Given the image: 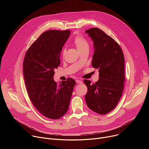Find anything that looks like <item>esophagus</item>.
<instances>
[{"label":"esophagus","mask_w":149,"mask_h":149,"mask_svg":"<svg viewBox=\"0 0 149 149\" xmlns=\"http://www.w3.org/2000/svg\"><path fill=\"white\" fill-rule=\"evenodd\" d=\"M76 83L77 84H81L82 83V81L81 80H79V79H76Z\"/></svg>","instance_id":"obj_1"}]
</instances>
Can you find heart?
I'll list each match as a JSON object with an SVG mask.
<instances>
[{
  "instance_id": "heart-1",
  "label": "heart",
  "mask_w": 149,
  "mask_h": 149,
  "mask_svg": "<svg viewBox=\"0 0 149 149\" xmlns=\"http://www.w3.org/2000/svg\"><path fill=\"white\" fill-rule=\"evenodd\" d=\"M74 44L78 50V51H81L86 49L89 48V45L88 42L86 40V39H84L81 36H77L74 40ZM65 49H63L62 53L64 54Z\"/></svg>"
}]
</instances>
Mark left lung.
Instances as JSON below:
<instances>
[{
	"label": "left lung",
	"instance_id": "8db88e82",
	"mask_svg": "<svg viewBox=\"0 0 149 149\" xmlns=\"http://www.w3.org/2000/svg\"><path fill=\"white\" fill-rule=\"evenodd\" d=\"M85 32L93 41L91 64L98 70L100 77L94 84L84 80L88 88L85 99L90 110L105 114L116 107L121 97L125 81L124 57L116 40L102 30L94 28Z\"/></svg>",
	"mask_w": 149,
	"mask_h": 149
}]
</instances>
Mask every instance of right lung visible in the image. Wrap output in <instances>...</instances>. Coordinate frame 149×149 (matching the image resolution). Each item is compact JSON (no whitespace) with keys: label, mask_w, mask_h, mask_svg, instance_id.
Listing matches in <instances>:
<instances>
[{"label":"right lung","mask_w":149,"mask_h":149,"mask_svg":"<svg viewBox=\"0 0 149 149\" xmlns=\"http://www.w3.org/2000/svg\"><path fill=\"white\" fill-rule=\"evenodd\" d=\"M70 31H47L35 40L24 58L23 72L29 97L36 110L50 119H59L69 109L75 81L57 84L54 70L59 66L60 54Z\"/></svg>","instance_id":"1"}]
</instances>
